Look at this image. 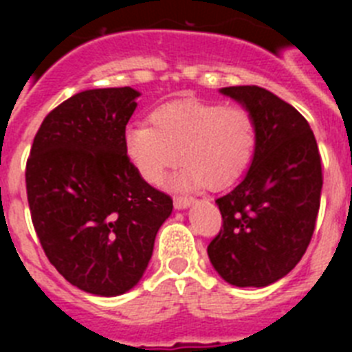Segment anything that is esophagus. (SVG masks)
I'll return each instance as SVG.
<instances>
[{
  "label": "esophagus",
  "instance_id": "1",
  "mask_svg": "<svg viewBox=\"0 0 352 352\" xmlns=\"http://www.w3.org/2000/svg\"><path fill=\"white\" fill-rule=\"evenodd\" d=\"M194 204V199L192 197H174V208L176 210H185V208L192 206Z\"/></svg>",
  "mask_w": 352,
  "mask_h": 352
}]
</instances>
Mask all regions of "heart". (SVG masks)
Here are the masks:
<instances>
[{"mask_svg":"<svg viewBox=\"0 0 352 352\" xmlns=\"http://www.w3.org/2000/svg\"><path fill=\"white\" fill-rule=\"evenodd\" d=\"M148 125L125 130L132 166L148 183H160L167 170L185 162L174 186L223 188L243 174L254 155V116L238 105L183 100L155 109Z\"/></svg>","mask_w":352,"mask_h":352,"instance_id":"obj_1","label":"heart"}]
</instances>
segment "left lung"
Listing matches in <instances>:
<instances>
[{"label": "left lung", "instance_id": "8db88e82", "mask_svg": "<svg viewBox=\"0 0 352 352\" xmlns=\"http://www.w3.org/2000/svg\"><path fill=\"white\" fill-rule=\"evenodd\" d=\"M220 93L254 116L257 139L243 179L214 201L223 223L208 257L227 284L266 287L300 263L312 239L321 157L309 121L272 91L229 86Z\"/></svg>", "mask_w": 352, "mask_h": 352}]
</instances>
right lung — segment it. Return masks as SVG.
Wrapping results in <instances>:
<instances>
[{
	"mask_svg": "<svg viewBox=\"0 0 352 352\" xmlns=\"http://www.w3.org/2000/svg\"><path fill=\"white\" fill-rule=\"evenodd\" d=\"M138 89H86L42 121L26 164L36 236L65 280L95 296L139 284L173 199L126 157L125 129Z\"/></svg>",
	"mask_w": 352,
	"mask_h": 352,
	"instance_id": "right-lung-1",
	"label": "right lung"
}]
</instances>
